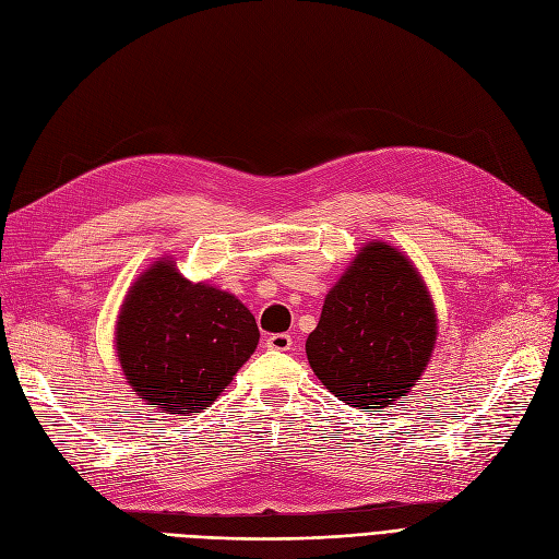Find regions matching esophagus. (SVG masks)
Instances as JSON below:
<instances>
[{
	"mask_svg": "<svg viewBox=\"0 0 559 559\" xmlns=\"http://www.w3.org/2000/svg\"><path fill=\"white\" fill-rule=\"evenodd\" d=\"M265 344H267V349H273V352H288V349H292L294 340L288 333H273V335L265 337Z\"/></svg>",
	"mask_w": 559,
	"mask_h": 559,
	"instance_id": "esophagus-1",
	"label": "esophagus"
}]
</instances>
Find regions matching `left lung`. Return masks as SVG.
<instances>
[{
  "label": "left lung",
  "mask_w": 559,
  "mask_h": 559,
  "mask_svg": "<svg viewBox=\"0 0 559 559\" xmlns=\"http://www.w3.org/2000/svg\"><path fill=\"white\" fill-rule=\"evenodd\" d=\"M437 317L426 284L397 249L370 242L325 296L305 352L337 400L381 409L426 370Z\"/></svg>",
  "instance_id": "obj_1"
}]
</instances>
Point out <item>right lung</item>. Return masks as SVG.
Returning <instances> with one entry per match:
<instances>
[{"label":"right lung","instance_id":"1","mask_svg":"<svg viewBox=\"0 0 559 559\" xmlns=\"http://www.w3.org/2000/svg\"><path fill=\"white\" fill-rule=\"evenodd\" d=\"M118 356L143 400L166 414H199L254 354L252 312L226 292L187 282L159 261L131 286L118 319Z\"/></svg>","mask_w":559,"mask_h":559}]
</instances>
